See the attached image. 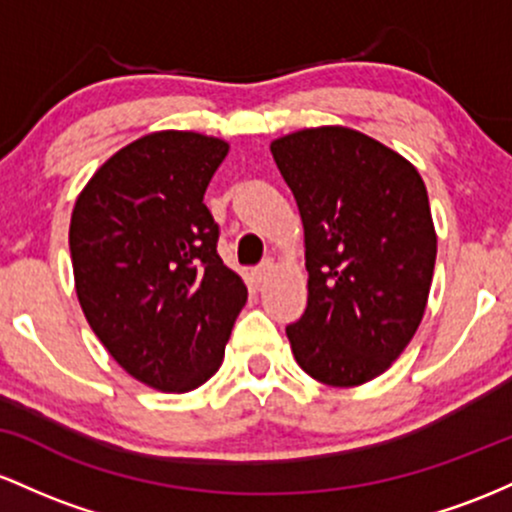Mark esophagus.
I'll list each match as a JSON object with an SVG mask.
<instances>
[{"mask_svg": "<svg viewBox=\"0 0 512 512\" xmlns=\"http://www.w3.org/2000/svg\"><path fill=\"white\" fill-rule=\"evenodd\" d=\"M273 273H275V261H273V258H268V261H263L261 266H258L256 271H254V275H256L258 283H266V280L271 278Z\"/></svg>", "mask_w": 512, "mask_h": 512, "instance_id": "1", "label": "esophagus"}]
</instances>
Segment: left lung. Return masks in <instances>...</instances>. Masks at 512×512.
Returning <instances> with one entry per match:
<instances>
[{
  "instance_id": "1",
  "label": "left lung",
  "mask_w": 512,
  "mask_h": 512,
  "mask_svg": "<svg viewBox=\"0 0 512 512\" xmlns=\"http://www.w3.org/2000/svg\"><path fill=\"white\" fill-rule=\"evenodd\" d=\"M300 208L307 309L287 326L297 365L329 387H358L389 367L421 326L438 234L409 159L343 125L271 142Z\"/></svg>"
}]
</instances>
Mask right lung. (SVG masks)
<instances>
[{
    "label": "right lung",
    "mask_w": 512,
    "mask_h": 512,
    "mask_svg": "<svg viewBox=\"0 0 512 512\" xmlns=\"http://www.w3.org/2000/svg\"><path fill=\"white\" fill-rule=\"evenodd\" d=\"M227 152L193 130L149 132L96 169L72 210L84 317L111 358L159 392H191L220 370L246 302L203 203Z\"/></svg>",
    "instance_id": "right-lung-1"
}]
</instances>
